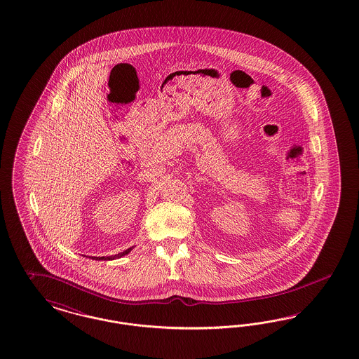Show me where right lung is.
Wrapping results in <instances>:
<instances>
[{
	"label": "right lung",
	"instance_id": "right-lung-1",
	"mask_svg": "<svg viewBox=\"0 0 359 359\" xmlns=\"http://www.w3.org/2000/svg\"><path fill=\"white\" fill-rule=\"evenodd\" d=\"M133 247H130L128 250H126V251H123V252H120V254H117L115 257H92V259H95V260H114L116 258H121V257H124V255H127L129 251L132 250Z\"/></svg>",
	"mask_w": 359,
	"mask_h": 359
}]
</instances>
